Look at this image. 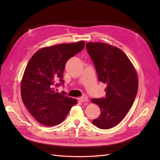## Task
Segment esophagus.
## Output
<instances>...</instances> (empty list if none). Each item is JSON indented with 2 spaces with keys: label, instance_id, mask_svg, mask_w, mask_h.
<instances>
[{
  "label": "esophagus",
  "instance_id": "obj_1",
  "mask_svg": "<svg viewBox=\"0 0 160 160\" xmlns=\"http://www.w3.org/2000/svg\"><path fill=\"white\" fill-rule=\"evenodd\" d=\"M79 100L81 102H87V101H88V99L87 97H81V98L79 99Z\"/></svg>",
  "mask_w": 160,
  "mask_h": 160
}]
</instances>
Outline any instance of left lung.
Wrapping results in <instances>:
<instances>
[{
  "label": "left lung",
  "mask_w": 160,
  "mask_h": 160,
  "mask_svg": "<svg viewBox=\"0 0 160 160\" xmlns=\"http://www.w3.org/2000/svg\"><path fill=\"white\" fill-rule=\"evenodd\" d=\"M86 49L99 81L107 84L105 98L91 100L101 109L93 124L102 129H110L117 125L132 107L138 89L137 72L119 48L102 42H88Z\"/></svg>",
  "instance_id": "8db88e82"
}]
</instances>
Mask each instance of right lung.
I'll list each match as a JSON object with an SVG mask.
<instances>
[{"mask_svg": "<svg viewBox=\"0 0 160 160\" xmlns=\"http://www.w3.org/2000/svg\"><path fill=\"white\" fill-rule=\"evenodd\" d=\"M85 42L65 43L42 48L32 55L24 72L21 81V98L26 108L37 122L47 126L61 123L75 99L65 92L55 90L64 85L63 71L67 61L84 49ZM59 80V84L56 81Z\"/></svg>", "mask_w": 160, "mask_h": 160, "instance_id": "obj_1", "label": "right lung"}]
</instances>
